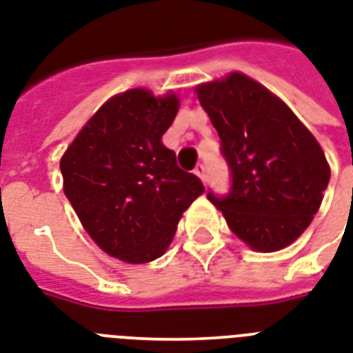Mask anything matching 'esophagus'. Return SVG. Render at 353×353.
I'll return each instance as SVG.
<instances>
[{
	"mask_svg": "<svg viewBox=\"0 0 353 353\" xmlns=\"http://www.w3.org/2000/svg\"><path fill=\"white\" fill-rule=\"evenodd\" d=\"M193 173H195L196 176H199V179H201L202 182L206 184V182H208V174H206V168H204L202 163H199V165H196L195 171H193Z\"/></svg>",
	"mask_w": 353,
	"mask_h": 353,
	"instance_id": "1",
	"label": "esophagus"
}]
</instances>
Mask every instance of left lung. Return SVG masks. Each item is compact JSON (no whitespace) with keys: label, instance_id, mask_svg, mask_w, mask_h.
Returning <instances> with one entry per match:
<instances>
[{"label":"left lung","instance_id":"left-lung-1","mask_svg":"<svg viewBox=\"0 0 353 353\" xmlns=\"http://www.w3.org/2000/svg\"><path fill=\"white\" fill-rule=\"evenodd\" d=\"M195 92L230 169L228 195L210 191L208 199L250 248H285L310 226L330 182L319 141L283 101L243 73Z\"/></svg>","mask_w":353,"mask_h":353}]
</instances>
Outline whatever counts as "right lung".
<instances>
[{"instance_id":"1","label":"right lung","mask_w":353,"mask_h":353,"mask_svg":"<svg viewBox=\"0 0 353 353\" xmlns=\"http://www.w3.org/2000/svg\"><path fill=\"white\" fill-rule=\"evenodd\" d=\"M179 97L134 88L114 95L60 160L64 193L84 230L127 263L160 258L180 217L204 193L201 179L176 165L162 143Z\"/></svg>"}]
</instances>
